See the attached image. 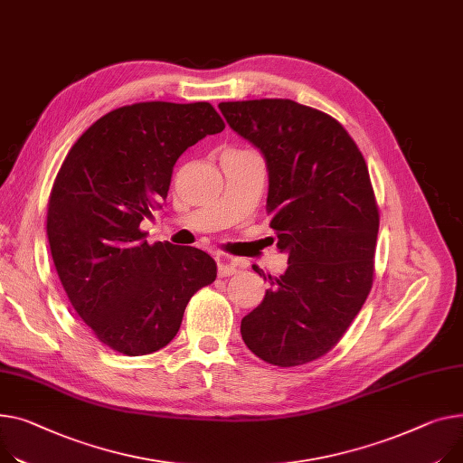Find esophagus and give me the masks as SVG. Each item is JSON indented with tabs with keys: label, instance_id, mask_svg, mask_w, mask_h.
Masks as SVG:
<instances>
[{
	"label": "esophagus",
	"instance_id": "34e87169",
	"mask_svg": "<svg viewBox=\"0 0 463 463\" xmlns=\"http://www.w3.org/2000/svg\"><path fill=\"white\" fill-rule=\"evenodd\" d=\"M215 260H218L220 277H229V275H234L238 271V266L234 264V260L225 257V255H218V257H215Z\"/></svg>",
	"mask_w": 463,
	"mask_h": 463
}]
</instances>
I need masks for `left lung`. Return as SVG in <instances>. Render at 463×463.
<instances>
[{"label":"left lung","instance_id":"obj_1","mask_svg":"<svg viewBox=\"0 0 463 463\" xmlns=\"http://www.w3.org/2000/svg\"><path fill=\"white\" fill-rule=\"evenodd\" d=\"M220 109L262 152L269 227L288 253L287 271L268 275L262 303L241 318V338L269 364H305L341 341L373 288L380 213L368 167L341 122L315 108L262 99Z\"/></svg>","mask_w":463,"mask_h":463}]
</instances>
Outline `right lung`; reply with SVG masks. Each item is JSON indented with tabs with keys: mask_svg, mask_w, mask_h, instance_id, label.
<instances>
[{
	"mask_svg": "<svg viewBox=\"0 0 463 463\" xmlns=\"http://www.w3.org/2000/svg\"><path fill=\"white\" fill-rule=\"evenodd\" d=\"M225 122L208 102H139L90 125L61 165L48 203L52 259L74 311L125 355L167 346L192 296L218 266L197 248L148 245L139 223L167 199L180 154Z\"/></svg>",
	"mask_w": 463,
	"mask_h": 463,
	"instance_id": "right-lung-1",
	"label": "right lung"
}]
</instances>
